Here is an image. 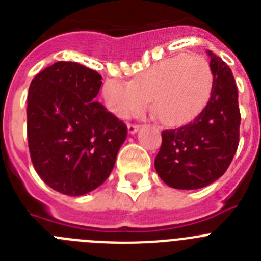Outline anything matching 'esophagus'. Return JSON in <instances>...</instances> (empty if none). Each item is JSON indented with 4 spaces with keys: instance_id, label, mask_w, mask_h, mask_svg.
Returning a JSON list of instances; mask_svg holds the SVG:
<instances>
[{
    "instance_id": "34e87169",
    "label": "esophagus",
    "mask_w": 261,
    "mask_h": 261,
    "mask_svg": "<svg viewBox=\"0 0 261 261\" xmlns=\"http://www.w3.org/2000/svg\"><path fill=\"white\" fill-rule=\"evenodd\" d=\"M138 129H140V125H137V124H128V132L130 135H135Z\"/></svg>"
}]
</instances>
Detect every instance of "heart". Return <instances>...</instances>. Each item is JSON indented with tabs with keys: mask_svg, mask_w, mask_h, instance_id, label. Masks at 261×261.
I'll return each mask as SVG.
<instances>
[{
	"mask_svg": "<svg viewBox=\"0 0 261 261\" xmlns=\"http://www.w3.org/2000/svg\"><path fill=\"white\" fill-rule=\"evenodd\" d=\"M212 87L213 71L208 60L199 55H180L156 62L130 82L111 78L102 91L107 108L120 119L141 112L149 100L161 123L176 126L201 112Z\"/></svg>",
	"mask_w": 261,
	"mask_h": 261,
	"instance_id": "heart-1",
	"label": "heart"
}]
</instances>
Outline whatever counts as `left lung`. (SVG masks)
Instances as JSON below:
<instances>
[{
  "mask_svg": "<svg viewBox=\"0 0 261 261\" xmlns=\"http://www.w3.org/2000/svg\"><path fill=\"white\" fill-rule=\"evenodd\" d=\"M206 53L213 71L211 98L190 124L163 130L154 161L161 179L176 190H197L216 181L238 149L241 112L234 75L221 57Z\"/></svg>",
  "mask_w": 261,
  "mask_h": 261,
  "instance_id": "left-lung-1",
  "label": "left lung"
}]
</instances>
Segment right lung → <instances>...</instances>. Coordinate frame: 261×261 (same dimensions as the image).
I'll return each instance as SVG.
<instances>
[{
    "label": "right lung",
    "mask_w": 261,
    "mask_h": 261,
    "mask_svg": "<svg viewBox=\"0 0 261 261\" xmlns=\"http://www.w3.org/2000/svg\"><path fill=\"white\" fill-rule=\"evenodd\" d=\"M102 75L78 62L59 61L31 81L27 138L32 165L50 188L81 196L110 176L126 125L95 96Z\"/></svg>",
    "instance_id": "right-lung-1"
}]
</instances>
